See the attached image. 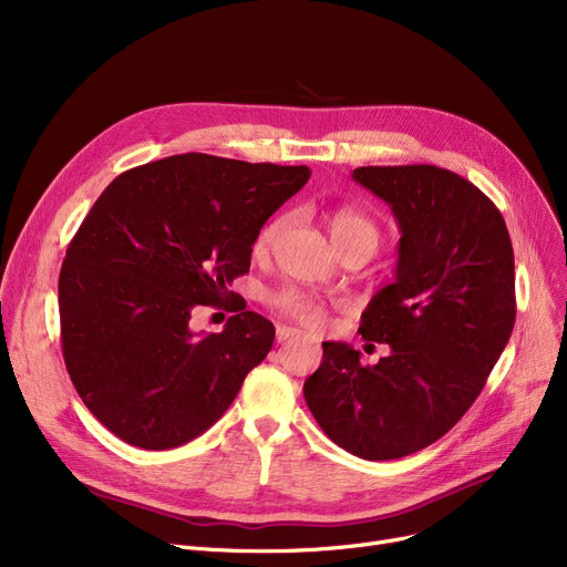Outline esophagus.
<instances>
[{
    "mask_svg": "<svg viewBox=\"0 0 567 567\" xmlns=\"http://www.w3.org/2000/svg\"><path fill=\"white\" fill-rule=\"evenodd\" d=\"M303 333L299 329H291V326H278V342H287V340H296L301 338Z\"/></svg>",
    "mask_w": 567,
    "mask_h": 567,
    "instance_id": "esophagus-1",
    "label": "esophagus"
}]
</instances>
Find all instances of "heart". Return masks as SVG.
<instances>
[{"instance_id":"b5f03b06","label":"heart","mask_w":567,"mask_h":567,"mask_svg":"<svg viewBox=\"0 0 567 567\" xmlns=\"http://www.w3.org/2000/svg\"><path fill=\"white\" fill-rule=\"evenodd\" d=\"M326 225H329V234H331V241H333L336 250L342 246H349V244H368L377 250L381 244V227L377 225L374 218L363 214L361 208L338 206L329 214V218H326ZM287 227H289L287 214H280V216L268 220L255 236L252 252L257 257H264L271 252ZM271 301L282 315L308 326V329H321L326 319H329V306H326L319 296H315L310 291L282 289V291L274 293Z\"/></svg>"}]
</instances>
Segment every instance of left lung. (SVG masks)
<instances>
[{
  "label": "left lung",
  "instance_id": "left-lung-1",
  "mask_svg": "<svg viewBox=\"0 0 567 567\" xmlns=\"http://www.w3.org/2000/svg\"><path fill=\"white\" fill-rule=\"evenodd\" d=\"M353 178L400 223L395 280L361 317L363 340L391 355L323 342L303 395L319 427L347 453L398 460L441 439L481 395L511 340L515 255L496 204L436 165L355 167Z\"/></svg>",
  "mask_w": 567,
  "mask_h": 567
}]
</instances>
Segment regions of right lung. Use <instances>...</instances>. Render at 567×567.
Here are the masks:
<instances>
[{
    "label": "right lung",
    "mask_w": 567,
    "mask_h": 567,
    "mask_svg": "<svg viewBox=\"0 0 567 567\" xmlns=\"http://www.w3.org/2000/svg\"><path fill=\"white\" fill-rule=\"evenodd\" d=\"M308 178L306 165L182 154L126 169L101 193L59 274V321L75 391L112 434L167 451L227 411L276 338L229 285ZM199 305L235 312L223 334L189 331Z\"/></svg>",
    "instance_id": "add662e5"
}]
</instances>
